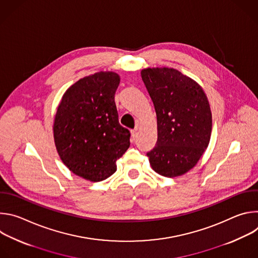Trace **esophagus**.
Listing matches in <instances>:
<instances>
[{
	"label": "esophagus",
	"mask_w": 258,
	"mask_h": 258,
	"mask_svg": "<svg viewBox=\"0 0 258 258\" xmlns=\"http://www.w3.org/2000/svg\"><path fill=\"white\" fill-rule=\"evenodd\" d=\"M137 137H138V132H137V130L132 131V139H133V140H136Z\"/></svg>",
	"instance_id": "esophagus-1"
}]
</instances>
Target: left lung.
<instances>
[{"instance_id":"1","label":"left lung","mask_w":258,"mask_h":258,"mask_svg":"<svg viewBox=\"0 0 258 258\" xmlns=\"http://www.w3.org/2000/svg\"><path fill=\"white\" fill-rule=\"evenodd\" d=\"M142 80L154 104L157 142L147 153L153 170L175 177L192 169L208 147L212 116L201 86L176 69L146 68Z\"/></svg>"}]
</instances>
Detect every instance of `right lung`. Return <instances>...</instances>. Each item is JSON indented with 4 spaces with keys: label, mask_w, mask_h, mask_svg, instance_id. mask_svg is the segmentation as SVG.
Instances as JSON below:
<instances>
[{
    "label": "right lung",
    "mask_w": 258,
    "mask_h": 258,
    "mask_svg": "<svg viewBox=\"0 0 258 258\" xmlns=\"http://www.w3.org/2000/svg\"><path fill=\"white\" fill-rule=\"evenodd\" d=\"M120 78L100 71L67 89L57 108L53 132L62 162L75 174L101 181L116 171L128 149L130 131L119 124L114 95Z\"/></svg>",
    "instance_id": "add662e5"
}]
</instances>
